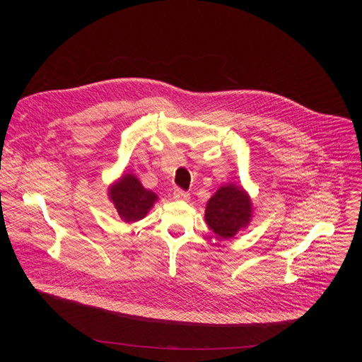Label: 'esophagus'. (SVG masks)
<instances>
[{
  "mask_svg": "<svg viewBox=\"0 0 362 362\" xmlns=\"http://www.w3.org/2000/svg\"><path fill=\"white\" fill-rule=\"evenodd\" d=\"M173 199H176V200H185V202H187V200L190 199V194H189L187 192H185V190L176 189V190L173 192Z\"/></svg>",
  "mask_w": 362,
  "mask_h": 362,
  "instance_id": "esophagus-1",
  "label": "esophagus"
}]
</instances>
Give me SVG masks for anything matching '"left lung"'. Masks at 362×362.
<instances>
[{
	"instance_id": "1",
	"label": "left lung",
	"mask_w": 362,
	"mask_h": 362,
	"mask_svg": "<svg viewBox=\"0 0 362 362\" xmlns=\"http://www.w3.org/2000/svg\"><path fill=\"white\" fill-rule=\"evenodd\" d=\"M253 212L249 193L240 185L228 183L208 200L204 221L218 238L230 239L250 225Z\"/></svg>"
}]
</instances>
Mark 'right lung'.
Returning <instances> with one entry per match:
<instances>
[{
	"label": "right lung",
	"instance_id": "add662e5",
	"mask_svg": "<svg viewBox=\"0 0 362 362\" xmlns=\"http://www.w3.org/2000/svg\"><path fill=\"white\" fill-rule=\"evenodd\" d=\"M107 196L117 211L120 219L126 223H134L148 214L159 196L146 189L137 176L123 173L107 189Z\"/></svg>",
	"mask_w": 362,
	"mask_h": 362
}]
</instances>
